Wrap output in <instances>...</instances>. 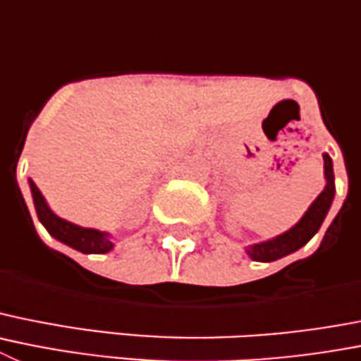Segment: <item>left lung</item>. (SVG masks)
<instances>
[{
    "label": "left lung",
    "instance_id": "1",
    "mask_svg": "<svg viewBox=\"0 0 361 361\" xmlns=\"http://www.w3.org/2000/svg\"><path fill=\"white\" fill-rule=\"evenodd\" d=\"M324 157V177H326V188L322 193L313 200L308 211L304 213V216L297 221L292 229L286 233L279 234V236L272 238V240L261 241V243H254L245 249L250 259L254 261H270L281 259V257L288 256V254L295 252L300 247L306 245L310 240L317 234V231L322 226L324 218H326L327 211L331 207L333 198H335V173H333V161L327 154Z\"/></svg>",
    "mask_w": 361,
    "mask_h": 361
}]
</instances>
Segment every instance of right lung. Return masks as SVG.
Here are the masks:
<instances>
[{"label":"right lung","mask_w":361,"mask_h":361,"mask_svg":"<svg viewBox=\"0 0 361 361\" xmlns=\"http://www.w3.org/2000/svg\"><path fill=\"white\" fill-rule=\"evenodd\" d=\"M30 191H32V198H34L35 213H37L39 220H41L42 226L46 227L49 234H51L55 240L62 241L66 245L73 247L75 250H80L84 254H105L109 250H112L114 243L111 240V234L102 233L98 229H87V227H80L77 224H71V221L64 220V218L57 216L49 209V206L46 204L44 197L39 191V188L35 186V183L30 178Z\"/></svg>","instance_id":"1"}]
</instances>
